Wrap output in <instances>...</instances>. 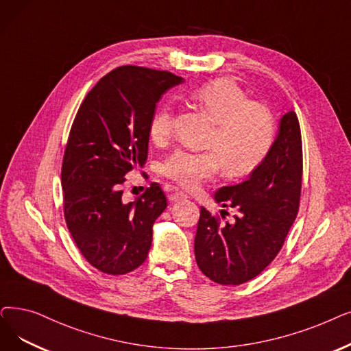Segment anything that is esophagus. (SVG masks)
Masks as SVG:
<instances>
[{
  "instance_id": "esophagus-1",
  "label": "esophagus",
  "mask_w": 351,
  "mask_h": 351,
  "mask_svg": "<svg viewBox=\"0 0 351 351\" xmlns=\"http://www.w3.org/2000/svg\"><path fill=\"white\" fill-rule=\"evenodd\" d=\"M167 197H169V201L171 202H178V201H184V199H186V195L184 193V192H171L169 193V196H167Z\"/></svg>"
}]
</instances>
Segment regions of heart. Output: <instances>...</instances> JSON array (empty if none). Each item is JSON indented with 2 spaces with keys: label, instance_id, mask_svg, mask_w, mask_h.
Here are the masks:
<instances>
[{
  "label": "heart",
  "instance_id": "1",
  "mask_svg": "<svg viewBox=\"0 0 351 351\" xmlns=\"http://www.w3.org/2000/svg\"><path fill=\"white\" fill-rule=\"evenodd\" d=\"M192 100L213 120L206 139L209 150L179 149L167 156L160 173L182 188H195L215 175L219 167L228 178L251 173L269 152L276 138V117L263 103L251 101L234 80L221 77L196 87ZM171 109H159L150 121L149 134L156 145L172 133Z\"/></svg>",
  "mask_w": 351,
  "mask_h": 351
}]
</instances>
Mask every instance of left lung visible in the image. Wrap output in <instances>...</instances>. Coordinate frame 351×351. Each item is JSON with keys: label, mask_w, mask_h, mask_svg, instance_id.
I'll list each match as a JSON object with an SVG mask.
<instances>
[{"label": "left lung", "mask_w": 351, "mask_h": 351, "mask_svg": "<svg viewBox=\"0 0 351 351\" xmlns=\"http://www.w3.org/2000/svg\"><path fill=\"white\" fill-rule=\"evenodd\" d=\"M302 176L301 130L295 112L280 120L276 141L247 180L222 186L215 201L238 209L232 223L201 208L195 237L196 264L213 282L239 285L277 256L295 221ZM226 210H221L223 217Z\"/></svg>", "instance_id": "obj_1"}]
</instances>
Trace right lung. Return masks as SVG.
<instances>
[{
	"mask_svg": "<svg viewBox=\"0 0 351 351\" xmlns=\"http://www.w3.org/2000/svg\"><path fill=\"white\" fill-rule=\"evenodd\" d=\"M182 82L169 71L121 66L88 91L74 117L62 166L64 218L82 255L104 274H128L147 258L165 192L154 182L126 204L120 186L147 159L156 103Z\"/></svg>",
	"mask_w": 351,
	"mask_h": 351,
	"instance_id": "obj_1",
	"label": "right lung"
}]
</instances>
